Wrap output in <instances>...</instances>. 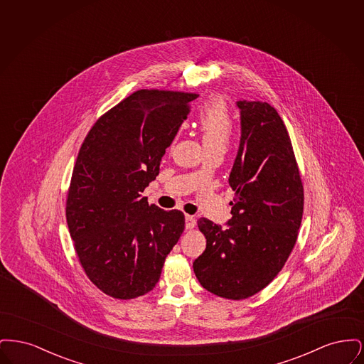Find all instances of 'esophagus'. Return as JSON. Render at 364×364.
Masks as SVG:
<instances>
[{
	"instance_id": "1",
	"label": "esophagus",
	"mask_w": 364,
	"mask_h": 364,
	"mask_svg": "<svg viewBox=\"0 0 364 364\" xmlns=\"http://www.w3.org/2000/svg\"><path fill=\"white\" fill-rule=\"evenodd\" d=\"M195 225H196V220L190 214H187L186 215V228L187 229H192V228H195Z\"/></svg>"
}]
</instances>
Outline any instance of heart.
Listing matches in <instances>:
<instances>
[{
  "label": "heart",
  "mask_w": 364,
  "mask_h": 364,
  "mask_svg": "<svg viewBox=\"0 0 364 364\" xmlns=\"http://www.w3.org/2000/svg\"><path fill=\"white\" fill-rule=\"evenodd\" d=\"M196 122L208 153L224 151L233 132V119L225 101L220 97L210 98L199 109Z\"/></svg>",
  "instance_id": "1"
}]
</instances>
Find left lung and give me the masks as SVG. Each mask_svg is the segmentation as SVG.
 <instances>
[{"label": "left lung", "mask_w": 364, "mask_h": 364, "mask_svg": "<svg viewBox=\"0 0 364 364\" xmlns=\"http://www.w3.org/2000/svg\"><path fill=\"white\" fill-rule=\"evenodd\" d=\"M242 139L229 176L235 191L228 228L199 218L205 252L193 272L208 292L230 300L251 297L282 270L297 240L304 190L292 141L267 102L239 101Z\"/></svg>", "instance_id": "obj_1"}]
</instances>
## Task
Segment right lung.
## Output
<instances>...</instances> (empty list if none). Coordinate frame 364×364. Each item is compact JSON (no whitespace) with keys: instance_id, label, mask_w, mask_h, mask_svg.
Returning a JSON list of instances; mask_svg holds the SVG:
<instances>
[{"instance_id":"obj_1","label":"right lung","mask_w":364,"mask_h":364,"mask_svg":"<svg viewBox=\"0 0 364 364\" xmlns=\"http://www.w3.org/2000/svg\"><path fill=\"white\" fill-rule=\"evenodd\" d=\"M199 94L138 90L104 113L83 140L67 193V224L88 279L129 300L150 292L186 228L184 214L141 192Z\"/></svg>"}]
</instances>
